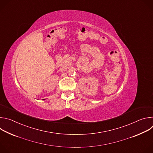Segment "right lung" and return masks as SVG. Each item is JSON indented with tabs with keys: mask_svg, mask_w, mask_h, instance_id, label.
<instances>
[{
	"mask_svg": "<svg viewBox=\"0 0 153 153\" xmlns=\"http://www.w3.org/2000/svg\"><path fill=\"white\" fill-rule=\"evenodd\" d=\"M43 100H45V99H43Z\"/></svg>",
	"mask_w": 153,
	"mask_h": 153,
	"instance_id": "add662e5",
	"label": "right lung"
}]
</instances>
